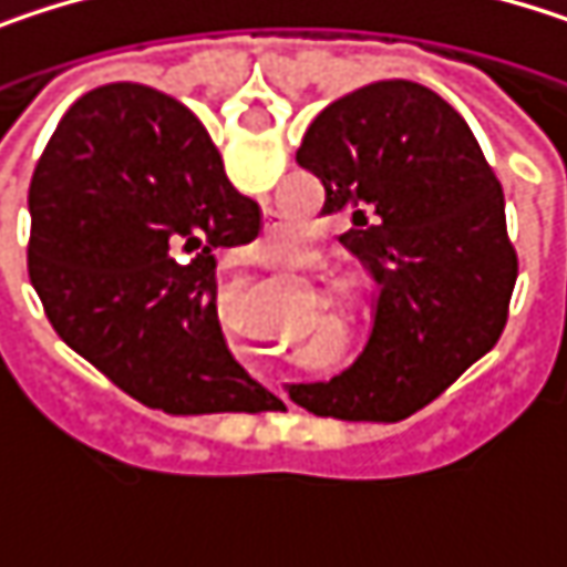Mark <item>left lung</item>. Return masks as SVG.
Instances as JSON below:
<instances>
[{
  "instance_id": "1",
  "label": "left lung",
  "mask_w": 567,
  "mask_h": 567,
  "mask_svg": "<svg viewBox=\"0 0 567 567\" xmlns=\"http://www.w3.org/2000/svg\"><path fill=\"white\" fill-rule=\"evenodd\" d=\"M295 161L324 186L341 243L381 285L364 354L324 384H288L315 416L396 423L499 341L518 262L506 196L470 124L416 81L331 101Z\"/></svg>"
}]
</instances>
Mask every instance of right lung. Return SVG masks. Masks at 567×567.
I'll return each mask as SVG.
<instances>
[{"mask_svg": "<svg viewBox=\"0 0 567 567\" xmlns=\"http://www.w3.org/2000/svg\"><path fill=\"white\" fill-rule=\"evenodd\" d=\"M29 279L58 338L173 416L282 410L233 358L219 246L259 236L206 127L164 91L104 84L58 121L29 186Z\"/></svg>", "mask_w": 567, "mask_h": 567, "instance_id": "obj_1", "label": "right lung"}]
</instances>
